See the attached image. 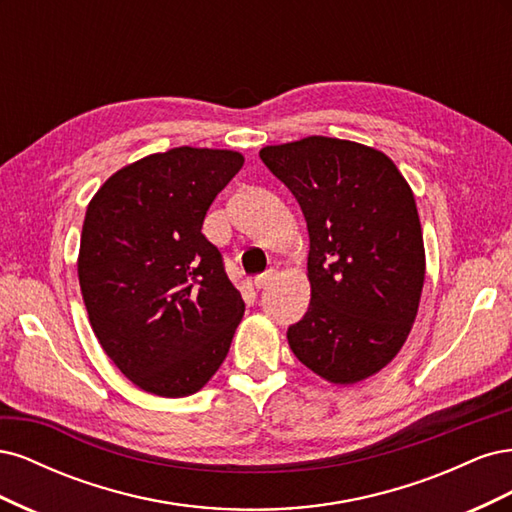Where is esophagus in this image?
Segmentation results:
<instances>
[{"label":"esophagus","instance_id":"esophagus-1","mask_svg":"<svg viewBox=\"0 0 512 512\" xmlns=\"http://www.w3.org/2000/svg\"><path fill=\"white\" fill-rule=\"evenodd\" d=\"M275 275H277V273H275L273 269H269L267 273H262V275H258V277H256V280H254V286H256L258 290H260V288H267V286L275 280Z\"/></svg>","mask_w":512,"mask_h":512}]
</instances>
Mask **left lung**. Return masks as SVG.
Returning a JSON list of instances; mask_svg holds the SVG:
<instances>
[{
	"instance_id": "8db88e82",
	"label": "left lung",
	"mask_w": 512,
	"mask_h": 512,
	"mask_svg": "<svg viewBox=\"0 0 512 512\" xmlns=\"http://www.w3.org/2000/svg\"><path fill=\"white\" fill-rule=\"evenodd\" d=\"M260 160L297 198L309 232V307L294 356L350 386L389 365L412 331L425 245L410 183L386 153L331 136L267 145Z\"/></svg>"
}]
</instances>
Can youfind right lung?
<instances>
[{
    "label": "right lung",
    "mask_w": 512,
    "mask_h": 512,
    "mask_svg": "<svg viewBox=\"0 0 512 512\" xmlns=\"http://www.w3.org/2000/svg\"><path fill=\"white\" fill-rule=\"evenodd\" d=\"M230 149L175 147L119 168L89 200L79 284L100 346L138 389L188 397L224 363L245 312L203 230L243 166Z\"/></svg>",
    "instance_id": "right-lung-1"
}]
</instances>
